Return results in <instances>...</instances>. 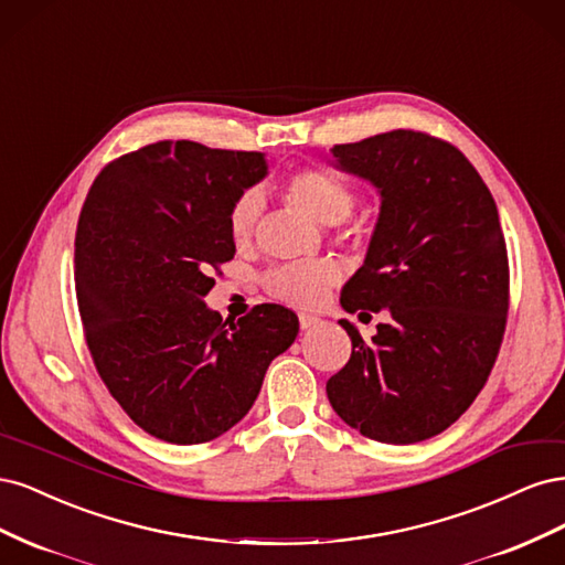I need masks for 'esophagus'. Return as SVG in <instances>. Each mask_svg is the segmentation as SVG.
Listing matches in <instances>:
<instances>
[{
    "label": "esophagus",
    "mask_w": 565,
    "mask_h": 565,
    "mask_svg": "<svg viewBox=\"0 0 565 565\" xmlns=\"http://www.w3.org/2000/svg\"><path fill=\"white\" fill-rule=\"evenodd\" d=\"M313 324H318V318L311 316V313H299V328L301 330H309L313 328Z\"/></svg>",
    "instance_id": "esophagus-1"
}]
</instances>
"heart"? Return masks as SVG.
Instances as JSON below:
<instances>
[{
  "instance_id": "obj_1",
  "label": "heart",
  "mask_w": 565,
  "mask_h": 565,
  "mask_svg": "<svg viewBox=\"0 0 565 565\" xmlns=\"http://www.w3.org/2000/svg\"><path fill=\"white\" fill-rule=\"evenodd\" d=\"M282 191L303 214H309L322 226H334L344 221L355 204L351 185L322 167H303L287 174L282 179ZM259 214V193L245 191L235 198L228 210V235L233 245L245 247L252 241ZM337 280L339 268L332 262H297L270 268L264 276V289L282 303L311 309Z\"/></svg>"
}]
</instances>
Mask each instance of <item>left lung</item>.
I'll return each mask as SVG.
<instances>
[{"instance_id": "1", "label": "left lung", "mask_w": 565, "mask_h": 565, "mask_svg": "<svg viewBox=\"0 0 565 565\" xmlns=\"http://www.w3.org/2000/svg\"><path fill=\"white\" fill-rule=\"evenodd\" d=\"M380 188L365 264L341 306L388 311L365 341L349 320V363L328 380L334 413L363 436L407 446L446 431L486 386L509 311V256L486 181L465 152L393 129L332 148Z\"/></svg>"}]
</instances>
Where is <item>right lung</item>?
I'll use <instances>...</instances> for the list:
<instances>
[{
  "mask_svg": "<svg viewBox=\"0 0 565 565\" xmlns=\"http://www.w3.org/2000/svg\"><path fill=\"white\" fill-rule=\"evenodd\" d=\"M266 177L262 152L158 141L108 162L75 233V289L89 353L129 419L195 446L254 405L297 316L259 303L237 322L204 306L233 259L228 210Z\"/></svg>",
  "mask_w": 565,
  "mask_h": 565,
  "instance_id": "right-lung-1",
  "label": "right lung"
}]
</instances>
